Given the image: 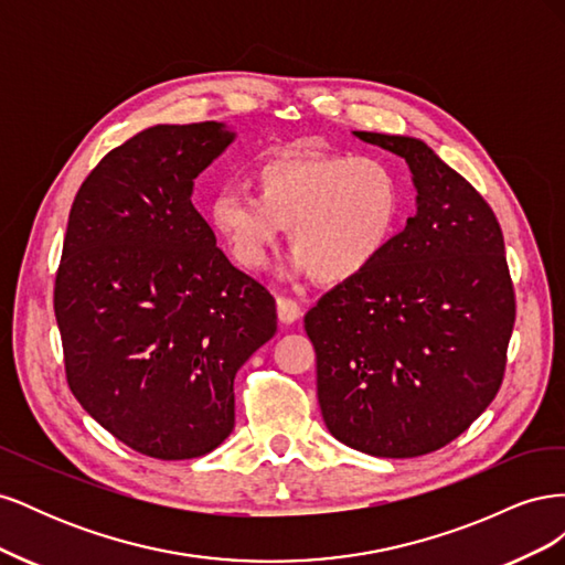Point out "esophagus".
<instances>
[{"label": "esophagus", "mask_w": 565, "mask_h": 565, "mask_svg": "<svg viewBox=\"0 0 565 565\" xmlns=\"http://www.w3.org/2000/svg\"><path fill=\"white\" fill-rule=\"evenodd\" d=\"M276 309H278V320L280 322H297L301 318V306L295 299H287V297H278L276 301Z\"/></svg>", "instance_id": "1"}]
</instances>
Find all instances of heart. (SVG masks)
Masks as SVG:
<instances>
[{
	"instance_id": "b5f03b06",
	"label": "heart",
	"mask_w": 565,
	"mask_h": 565,
	"mask_svg": "<svg viewBox=\"0 0 565 565\" xmlns=\"http://www.w3.org/2000/svg\"><path fill=\"white\" fill-rule=\"evenodd\" d=\"M254 195L224 191L212 200L210 221L233 259L266 266L285 228L295 268L320 282L363 276L391 245L403 216V185L377 158L280 156L252 172Z\"/></svg>"
}]
</instances>
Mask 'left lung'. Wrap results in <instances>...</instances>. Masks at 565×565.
<instances>
[{"label":"left lung","instance_id":"left-lung-1","mask_svg":"<svg viewBox=\"0 0 565 565\" xmlns=\"http://www.w3.org/2000/svg\"><path fill=\"white\" fill-rule=\"evenodd\" d=\"M413 172L417 214L363 276L306 313L330 434L372 457L448 446L498 396L516 301L476 188L413 136L353 131Z\"/></svg>","mask_w":565,"mask_h":565}]
</instances>
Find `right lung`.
Here are the masks:
<instances>
[{
  "label": "right lung",
  "instance_id": "1",
  "mask_svg": "<svg viewBox=\"0 0 565 565\" xmlns=\"http://www.w3.org/2000/svg\"><path fill=\"white\" fill-rule=\"evenodd\" d=\"M235 141L224 122L158 125L75 195L54 311L79 405L156 459L212 452L235 424V372L276 334V299L216 247L193 181Z\"/></svg>",
  "mask_w": 565,
  "mask_h": 565
}]
</instances>
